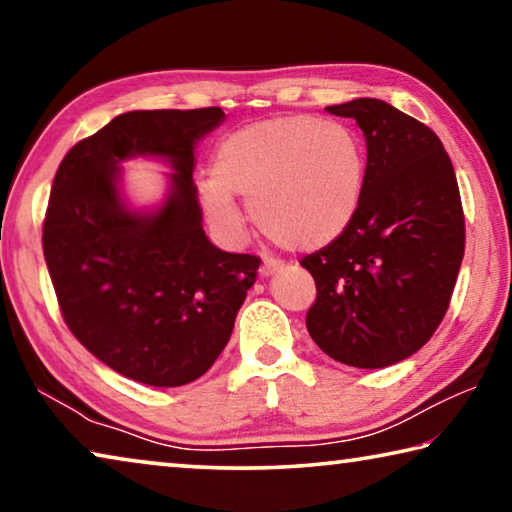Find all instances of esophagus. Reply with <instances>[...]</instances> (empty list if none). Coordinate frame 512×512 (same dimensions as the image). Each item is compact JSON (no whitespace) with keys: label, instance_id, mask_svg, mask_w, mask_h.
<instances>
[{"label":"esophagus","instance_id":"1","mask_svg":"<svg viewBox=\"0 0 512 512\" xmlns=\"http://www.w3.org/2000/svg\"><path fill=\"white\" fill-rule=\"evenodd\" d=\"M282 262H275V259H264V264L259 266V275L262 277H271L275 275L277 271H282Z\"/></svg>","mask_w":512,"mask_h":512}]
</instances>
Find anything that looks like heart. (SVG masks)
I'll return each mask as SVG.
<instances>
[{
    "label": "heart",
    "instance_id": "heart-1",
    "mask_svg": "<svg viewBox=\"0 0 512 512\" xmlns=\"http://www.w3.org/2000/svg\"><path fill=\"white\" fill-rule=\"evenodd\" d=\"M366 185V153L341 121L287 115L225 135L214 176L198 183L210 219L239 235L235 201H250L257 228L293 250H318L339 239L357 216Z\"/></svg>",
    "mask_w": 512,
    "mask_h": 512
}]
</instances>
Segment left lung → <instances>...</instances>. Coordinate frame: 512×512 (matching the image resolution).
I'll list each match as a JSON object with an SVG mask.
<instances>
[{
    "label": "left lung",
    "mask_w": 512,
    "mask_h": 512,
    "mask_svg": "<svg viewBox=\"0 0 512 512\" xmlns=\"http://www.w3.org/2000/svg\"><path fill=\"white\" fill-rule=\"evenodd\" d=\"M366 137L357 216L302 259L316 282L307 329L320 350L354 368H386L418 352L449 307L465 250L456 173L429 126L379 99L329 106Z\"/></svg>",
    "instance_id": "left-lung-1"
}]
</instances>
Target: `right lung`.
Returning a JSON list of instances; mask_svg holds the SVG:
<instances>
[{"mask_svg":"<svg viewBox=\"0 0 512 512\" xmlns=\"http://www.w3.org/2000/svg\"><path fill=\"white\" fill-rule=\"evenodd\" d=\"M221 108L124 112L69 151L56 171L42 248L67 327L94 357L140 384L173 388L212 368L230 341L259 259L216 248L194 185L196 144ZM167 161L153 211L120 194V162Z\"/></svg>","mask_w":512,"mask_h":512,"instance_id":"add662e5","label":"right lung"}]
</instances>
